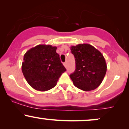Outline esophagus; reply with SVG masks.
<instances>
[{"instance_id": "obj_1", "label": "esophagus", "mask_w": 129, "mask_h": 129, "mask_svg": "<svg viewBox=\"0 0 129 129\" xmlns=\"http://www.w3.org/2000/svg\"><path fill=\"white\" fill-rule=\"evenodd\" d=\"M63 66H65V67H67V63L66 62L63 63Z\"/></svg>"}]
</instances>
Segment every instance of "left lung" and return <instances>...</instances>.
Here are the masks:
<instances>
[{
    "instance_id": "8db88e82",
    "label": "left lung",
    "mask_w": 129,
    "mask_h": 129,
    "mask_svg": "<svg viewBox=\"0 0 129 129\" xmlns=\"http://www.w3.org/2000/svg\"><path fill=\"white\" fill-rule=\"evenodd\" d=\"M70 50L76 63L75 71L70 75L75 86L84 91L96 89L103 82L107 72L102 53L87 44L72 46Z\"/></svg>"
}]
</instances>
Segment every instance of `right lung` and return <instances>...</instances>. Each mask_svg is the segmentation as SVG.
I'll return each instance as SVG.
<instances>
[{
	"label": "right lung",
	"mask_w": 129,
	"mask_h": 129,
	"mask_svg": "<svg viewBox=\"0 0 129 129\" xmlns=\"http://www.w3.org/2000/svg\"><path fill=\"white\" fill-rule=\"evenodd\" d=\"M56 49L50 45H38L24 54L22 73L34 89L41 91L51 89L66 71Z\"/></svg>",
	"instance_id": "right-lung-1"
}]
</instances>
